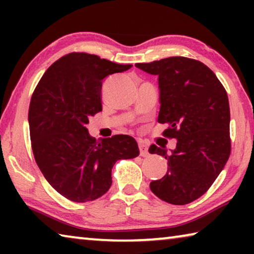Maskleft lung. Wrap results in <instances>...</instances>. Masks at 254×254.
<instances>
[{
	"instance_id": "left-lung-1",
	"label": "left lung",
	"mask_w": 254,
	"mask_h": 254,
	"mask_svg": "<svg viewBox=\"0 0 254 254\" xmlns=\"http://www.w3.org/2000/svg\"><path fill=\"white\" fill-rule=\"evenodd\" d=\"M128 68L95 55L68 54L46 70L34 89L28 117L34 159L47 182L67 199L100 198L111 187L114 163L139 156L132 136L95 139L86 127L102 111L103 79Z\"/></svg>"
}]
</instances>
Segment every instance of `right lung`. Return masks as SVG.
Masks as SVG:
<instances>
[{
	"label": "right lung",
	"mask_w": 254,
	"mask_h": 254,
	"mask_svg": "<svg viewBox=\"0 0 254 254\" xmlns=\"http://www.w3.org/2000/svg\"><path fill=\"white\" fill-rule=\"evenodd\" d=\"M140 69L158 76V122L170 124L151 151L167 159L168 170L150 189L169 204L191 203L208 190L230 156L227 94L216 75L194 59L169 57Z\"/></svg>",
	"instance_id": "1"
}]
</instances>
